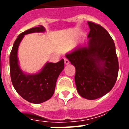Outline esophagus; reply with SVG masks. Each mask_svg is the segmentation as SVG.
<instances>
[{
  "label": "esophagus",
  "instance_id": "1",
  "mask_svg": "<svg viewBox=\"0 0 129 129\" xmlns=\"http://www.w3.org/2000/svg\"><path fill=\"white\" fill-rule=\"evenodd\" d=\"M64 63H65V64H66V65L69 64V63H70V61H69L67 58H65L64 59Z\"/></svg>",
  "mask_w": 129,
  "mask_h": 129
}]
</instances>
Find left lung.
I'll return each instance as SVG.
<instances>
[{
    "instance_id": "8db88e82",
    "label": "left lung",
    "mask_w": 129,
    "mask_h": 129,
    "mask_svg": "<svg viewBox=\"0 0 129 129\" xmlns=\"http://www.w3.org/2000/svg\"><path fill=\"white\" fill-rule=\"evenodd\" d=\"M88 46L66 54L76 68L75 82L82 97L95 100L112 90L117 80L118 61L113 39L101 25L88 21Z\"/></svg>"
}]
</instances>
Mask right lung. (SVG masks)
<instances>
[{
  "mask_svg": "<svg viewBox=\"0 0 129 129\" xmlns=\"http://www.w3.org/2000/svg\"><path fill=\"white\" fill-rule=\"evenodd\" d=\"M45 31V29L43 26L39 25L21 33L15 40L10 54V74L12 84L22 98L34 104L42 103L51 98L57 78L64 68L63 59L57 63L47 62L41 72L35 74H26L19 68L17 51L24 35Z\"/></svg>",
  "mask_w": 129,
  "mask_h": 129,
  "instance_id": "1",
  "label": "right lung"
}]
</instances>
